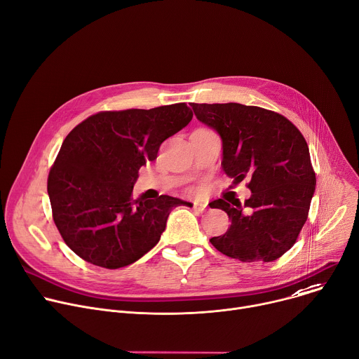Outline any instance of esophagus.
<instances>
[{"label": "esophagus", "mask_w": 359, "mask_h": 359, "mask_svg": "<svg viewBox=\"0 0 359 359\" xmlns=\"http://www.w3.org/2000/svg\"><path fill=\"white\" fill-rule=\"evenodd\" d=\"M193 209H194V212L202 213V212H205V210H206V203H202V202H194V203H193Z\"/></svg>", "instance_id": "34e87169"}]
</instances>
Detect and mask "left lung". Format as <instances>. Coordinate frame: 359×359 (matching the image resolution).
Listing matches in <instances>:
<instances>
[{
  "label": "left lung",
  "instance_id": "8db88e82",
  "mask_svg": "<svg viewBox=\"0 0 359 359\" xmlns=\"http://www.w3.org/2000/svg\"><path fill=\"white\" fill-rule=\"evenodd\" d=\"M190 106L220 136L224 173L235 184L250 179L252 196L245 205L239 199L213 202L232 223L212 245L242 262H272L297 242L308 219L316 177L306 140L286 117L262 107Z\"/></svg>",
  "mask_w": 359,
  "mask_h": 359
}]
</instances>
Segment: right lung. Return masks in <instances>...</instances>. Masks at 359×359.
I'll list each match as a JSON object with an SVG mask.
<instances>
[{
  "instance_id": "right-lung-1",
  "label": "right lung",
  "mask_w": 359,
  "mask_h": 359,
  "mask_svg": "<svg viewBox=\"0 0 359 359\" xmlns=\"http://www.w3.org/2000/svg\"><path fill=\"white\" fill-rule=\"evenodd\" d=\"M191 117L186 103L100 111L64 139L47 191L61 238L86 262L106 269L132 265L157 245L172 209L187 205L168 194L133 199V186L139 169Z\"/></svg>"
}]
</instances>
